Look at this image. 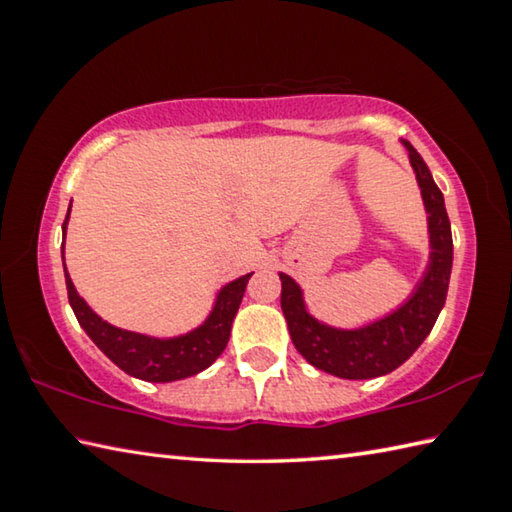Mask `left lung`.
Wrapping results in <instances>:
<instances>
[{
    "label": "left lung",
    "instance_id": "1",
    "mask_svg": "<svg viewBox=\"0 0 512 512\" xmlns=\"http://www.w3.org/2000/svg\"><path fill=\"white\" fill-rule=\"evenodd\" d=\"M411 167L418 178L424 207H427L431 257L427 273L413 296L391 316L359 329H336L318 323L302 300V291L289 275L282 280V311L287 318L291 341L311 366L341 379H372L400 368L427 339L445 305L449 275H452V225L445 198L433 183L431 171L420 153L404 140Z\"/></svg>",
    "mask_w": 512,
    "mask_h": 512
}]
</instances>
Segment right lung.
<instances>
[{"mask_svg": "<svg viewBox=\"0 0 512 512\" xmlns=\"http://www.w3.org/2000/svg\"><path fill=\"white\" fill-rule=\"evenodd\" d=\"M67 221H69V210L63 223V241H65ZM63 266H65V257H63ZM250 275L253 273L225 284V287L219 291V296H216L212 314L207 316L205 323L201 327H196L194 332L176 336V339H153V336L135 334V332H128V329H119L115 325H110L85 305V300L74 289L72 277H69L67 268H65V284H67V298H69V305L74 309V316L79 320V325L85 329V334L97 343V348L106 354L115 366L128 372L131 377L144 379V381H160L162 384V381L192 377L196 372L212 366V363L221 357L225 345H228L232 320L237 316V309L241 305V298H244Z\"/></svg>", "mask_w": 512, "mask_h": 512, "instance_id": "add662e5", "label": "right lung"}]
</instances>
